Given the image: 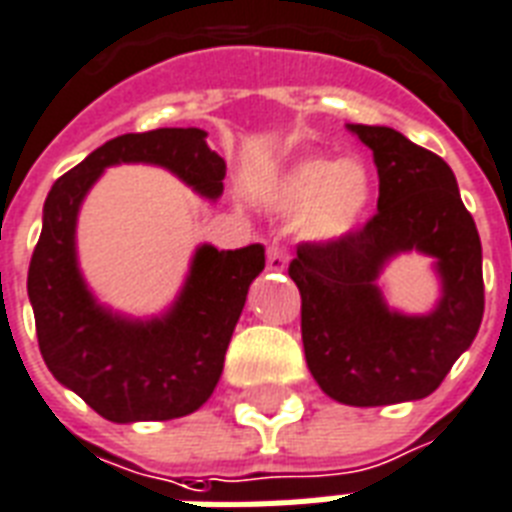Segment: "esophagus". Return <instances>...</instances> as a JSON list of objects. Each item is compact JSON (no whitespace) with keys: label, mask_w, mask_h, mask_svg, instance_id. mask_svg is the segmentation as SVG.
<instances>
[{"label":"esophagus","mask_w":512,"mask_h":512,"mask_svg":"<svg viewBox=\"0 0 512 512\" xmlns=\"http://www.w3.org/2000/svg\"><path fill=\"white\" fill-rule=\"evenodd\" d=\"M268 268L271 271H284L287 268V252H284V247H279V244L268 247Z\"/></svg>","instance_id":"1"}]
</instances>
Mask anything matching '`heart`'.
<instances>
[{"mask_svg":"<svg viewBox=\"0 0 512 512\" xmlns=\"http://www.w3.org/2000/svg\"><path fill=\"white\" fill-rule=\"evenodd\" d=\"M369 196L372 180L358 159L332 162L324 156H311L281 175L271 191V204L279 209L305 207L300 223L305 239L335 241L356 228Z\"/></svg>","mask_w":512,"mask_h":512,"instance_id":"1","label":"heart"}]
</instances>
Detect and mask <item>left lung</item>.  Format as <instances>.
I'll list each match as a JSON object with an SVG mask.
<instances>
[{"label": "left lung", "mask_w": 512, "mask_h": 512, "mask_svg": "<svg viewBox=\"0 0 512 512\" xmlns=\"http://www.w3.org/2000/svg\"><path fill=\"white\" fill-rule=\"evenodd\" d=\"M372 148L380 199L335 241H300L289 276L300 289L305 361L340 404L388 406L430 396L484 319L481 239L452 167L390 127L348 124ZM437 257L445 297L430 317L387 311L376 289L398 251Z\"/></svg>", "instance_id": "left-lung-1"}]
</instances>
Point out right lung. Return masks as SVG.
I'll use <instances>...</instances> for the list:
<instances>
[{"instance_id":"right-lung-1","label":"right lung","mask_w":512,"mask_h":512,"mask_svg":"<svg viewBox=\"0 0 512 512\" xmlns=\"http://www.w3.org/2000/svg\"><path fill=\"white\" fill-rule=\"evenodd\" d=\"M204 138L196 127L119 135L60 175L44 201L42 236L28 265L39 350L52 377L111 422L175 420L212 396L249 284L265 268V247H201L175 308L140 324L103 311L84 287L76 212L100 172L119 162L162 164L217 199L225 162Z\"/></svg>"}]
</instances>
